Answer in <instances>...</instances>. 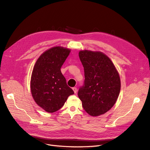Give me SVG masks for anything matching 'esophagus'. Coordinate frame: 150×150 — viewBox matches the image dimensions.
<instances>
[{"instance_id":"esophagus-1","label":"esophagus","mask_w":150,"mask_h":150,"mask_svg":"<svg viewBox=\"0 0 150 150\" xmlns=\"http://www.w3.org/2000/svg\"><path fill=\"white\" fill-rule=\"evenodd\" d=\"M72 89H73L74 93H76V92H77V88L76 87H74V88H72Z\"/></svg>"}]
</instances>
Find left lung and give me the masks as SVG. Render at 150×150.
Masks as SVG:
<instances>
[{"mask_svg":"<svg viewBox=\"0 0 150 150\" xmlns=\"http://www.w3.org/2000/svg\"><path fill=\"white\" fill-rule=\"evenodd\" d=\"M84 70V84L78 97L84 110L92 116L108 111L114 106L121 89L120 78L114 64L101 52H79Z\"/></svg>","mask_w":150,"mask_h":150,"instance_id":"obj_1","label":"left lung"}]
</instances>
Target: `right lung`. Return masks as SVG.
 I'll use <instances>...</instances> for the list:
<instances>
[{"instance_id":"1","label":"right lung","mask_w":150,"mask_h":150,"mask_svg":"<svg viewBox=\"0 0 150 150\" xmlns=\"http://www.w3.org/2000/svg\"><path fill=\"white\" fill-rule=\"evenodd\" d=\"M71 50L56 46L47 50L36 61L32 72L30 90L38 105L48 112L61 108L74 93L67 85L61 67Z\"/></svg>"}]
</instances>
